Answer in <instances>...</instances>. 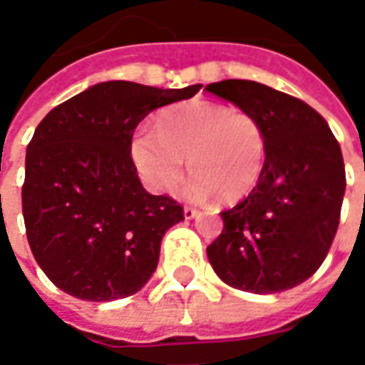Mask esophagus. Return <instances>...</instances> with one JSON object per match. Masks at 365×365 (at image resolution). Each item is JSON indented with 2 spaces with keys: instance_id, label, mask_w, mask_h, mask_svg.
<instances>
[{
  "instance_id": "1",
  "label": "esophagus",
  "mask_w": 365,
  "mask_h": 365,
  "mask_svg": "<svg viewBox=\"0 0 365 365\" xmlns=\"http://www.w3.org/2000/svg\"><path fill=\"white\" fill-rule=\"evenodd\" d=\"M197 209H195V207H190V205H185L183 207V217H185V219H193V217H197Z\"/></svg>"
}]
</instances>
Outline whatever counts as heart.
<instances>
[{
  "label": "heart",
  "instance_id": "b5f03b06",
  "mask_svg": "<svg viewBox=\"0 0 365 365\" xmlns=\"http://www.w3.org/2000/svg\"><path fill=\"white\" fill-rule=\"evenodd\" d=\"M138 172L150 187L172 191L183 175L195 201L217 195L232 203L256 187L266 164L268 135L258 117L211 101H183L160 113L154 133L143 130L130 144Z\"/></svg>",
  "mask_w": 365,
  "mask_h": 365
}]
</instances>
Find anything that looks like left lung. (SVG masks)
<instances>
[{
	"mask_svg": "<svg viewBox=\"0 0 365 365\" xmlns=\"http://www.w3.org/2000/svg\"><path fill=\"white\" fill-rule=\"evenodd\" d=\"M205 90L252 113L268 135L260 180L222 211L225 227L207 258L235 289H291L321 268L336 235L346 190L340 144L311 105L264 83L222 80Z\"/></svg>",
	"mask_w": 365,
	"mask_h": 365,
	"instance_id": "left-lung-1",
	"label": "left lung"
}]
</instances>
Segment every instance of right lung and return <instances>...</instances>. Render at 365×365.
Masks as SVG:
<instances>
[{"instance_id": "obj_1", "label": "right lung", "mask_w": 365, "mask_h": 365, "mask_svg": "<svg viewBox=\"0 0 365 365\" xmlns=\"http://www.w3.org/2000/svg\"><path fill=\"white\" fill-rule=\"evenodd\" d=\"M199 90L101 82L38 123L25 158L23 219L36 264L58 289L115 301L156 272L162 237L183 221V207L144 190L133 135L148 113Z\"/></svg>"}]
</instances>
